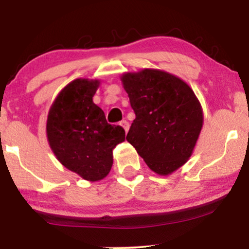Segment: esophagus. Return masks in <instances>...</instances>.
<instances>
[{"label":"esophagus","mask_w":249,"mask_h":249,"mask_svg":"<svg viewBox=\"0 0 249 249\" xmlns=\"http://www.w3.org/2000/svg\"><path fill=\"white\" fill-rule=\"evenodd\" d=\"M119 125H121V126H122L123 128H124L125 132H127L128 127H130V125H128V123H127L126 121H122L121 123H119Z\"/></svg>","instance_id":"34e87169"}]
</instances>
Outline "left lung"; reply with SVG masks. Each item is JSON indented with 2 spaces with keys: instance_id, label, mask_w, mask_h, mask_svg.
I'll return each mask as SVG.
<instances>
[{
  "instance_id": "obj_1",
  "label": "left lung",
  "mask_w": 249,
  "mask_h": 249,
  "mask_svg": "<svg viewBox=\"0 0 249 249\" xmlns=\"http://www.w3.org/2000/svg\"><path fill=\"white\" fill-rule=\"evenodd\" d=\"M136 113L126 141L159 176H168L192 156L204 113L190 85L158 69L121 77Z\"/></svg>"
}]
</instances>
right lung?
I'll list each match as a JSON object with an SVG mask.
<instances>
[{"label":"right lung","instance_id":"obj_1","mask_svg":"<svg viewBox=\"0 0 249 249\" xmlns=\"http://www.w3.org/2000/svg\"><path fill=\"white\" fill-rule=\"evenodd\" d=\"M98 79L77 78L61 90L47 119V137L58 161L88 181L104 179L113 164L112 150L125 131L107 122L92 101Z\"/></svg>","mask_w":249,"mask_h":249}]
</instances>
